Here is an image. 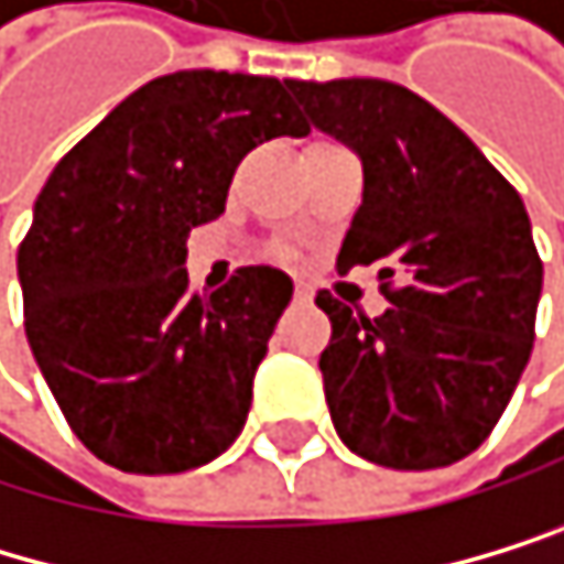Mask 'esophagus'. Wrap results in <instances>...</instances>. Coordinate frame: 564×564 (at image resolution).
I'll return each instance as SVG.
<instances>
[{"instance_id": "obj_1", "label": "esophagus", "mask_w": 564, "mask_h": 564, "mask_svg": "<svg viewBox=\"0 0 564 564\" xmlns=\"http://www.w3.org/2000/svg\"><path fill=\"white\" fill-rule=\"evenodd\" d=\"M294 301H297V305H312V288L297 280V284H294Z\"/></svg>"}]
</instances>
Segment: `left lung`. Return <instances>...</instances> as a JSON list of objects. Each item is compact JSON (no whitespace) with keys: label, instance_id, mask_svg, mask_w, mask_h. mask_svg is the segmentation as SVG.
<instances>
[{"label":"left lung","instance_id":"1","mask_svg":"<svg viewBox=\"0 0 564 564\" xmlns=\"http://www.w3.org/2000/svg\"><path fill=\"white\" fill-rule=\"evenodd\" d=\"M288 89L318 131L354 149L364 204L336 267L388 263L391 308L315 305L333 339L318 357L339 441L399 471L468 457L499 423L534 350L544 267L517 189L423 96L384 78ZM400 288H390V276Z\"/></svg>","mask_w":564,"mask_h":564}]
</instances>
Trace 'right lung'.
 Returning <instances> with one entry per match:
<instances>
[{
    "instance_id": "right-lung-1",
    "label": "right lung",
    "mask_w": 564,
    "mask_h": 564,
    "mask_svg": "<svg viewBox=\"0 0 564 564\" xmlns=\"http://www.w3.org/2000/svg\"><path fill=\"white\" fill-rule=\"evenodd\" d=\"M308 134L288 83L173 72L134 89L54 165L17 252L26 343L72 433L131 475H176L242 433L294 284L242 267L189 291L186 235L225 210L256 144Z\"/></svg>"
}]
</instances>
